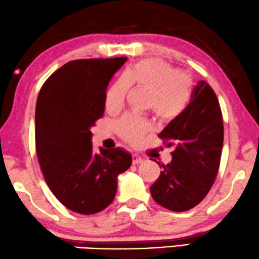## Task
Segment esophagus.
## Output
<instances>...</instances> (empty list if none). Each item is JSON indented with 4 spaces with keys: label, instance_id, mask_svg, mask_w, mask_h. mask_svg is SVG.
<instances>
[{
    "label": "esophagus",
    "instance_id": "esophagus-1",
    "mask_svg": "<svg viewBox=\"0 0 259 259\" xmlns=\"http://www.w3.org/2000/svg\"><path fill=\"white\" fill-rule=\"evenodd\" d=\"M144 162V158H142L138 155H133V164H141Z\"/></svg>",
    "mask_w": 259,
    "mask_h": 259
}]
</instances>
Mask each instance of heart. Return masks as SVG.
Masks as SVG:
<instances>
[{
	"label": "heart",
	"instance_id": "obj_1",
	"mask_svg": "<svg viewBox=\"0 0 259 259\" xmlns=\"http://www.w3.org/2000/svg\"><path fill=\"white\" fill-rule=\"evenodd\" d=\"M129 87L147 90V107L161 122H170L188 107L192 78L165 61L144 58L126 69L108 90L105 107L109 111H118L123 107ZM116 130L123 140L136 144L149 133L150 124L143 117L126 114L116 122Z\"/></svg>",
	"mask_w": 259,
	"mask_h": 259
}]
</instances>
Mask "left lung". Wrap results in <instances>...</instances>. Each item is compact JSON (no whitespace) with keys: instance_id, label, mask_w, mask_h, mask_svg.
<instances>
[{"instance_id":"obj_1","label":"left lung","mask_w":259,"mask_h":259,"mask_svg":"<svg viewBox=\"0 0 259 259\" xmlns=\"http://www.w3.org/2000/svg\"><path fill=\"white\" fill-rule=\"evenodd\" d=\"M174 147L172 161L150 187L155 202L176 212L201 203L218 174L223 148V116L218 98L205 81H199L183 114L158 135Z\"/></svg>"}]
</instances>
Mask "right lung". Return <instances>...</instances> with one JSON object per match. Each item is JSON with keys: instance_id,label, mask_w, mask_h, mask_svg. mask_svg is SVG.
Here are the masks:
<instances>
[{"instance_id": "obj_1", "label": "right lung", "mask_w": 259, "mask_h": 259, "mask_svg": "<svg viewBox=\"0 0 259 259\" xmlns=\"http://www.w3.org/2000/svg\"><path fill=\"white\" fill-rule=\"evenodd\" d=\"M126 57L70 61L39 90L35 141L48 187L75 212H100L114 201L117 176L131 165L123 149L93 150L92 128L104 114L109 82Z\"/></svg>"}]
</instances>
